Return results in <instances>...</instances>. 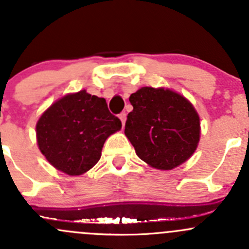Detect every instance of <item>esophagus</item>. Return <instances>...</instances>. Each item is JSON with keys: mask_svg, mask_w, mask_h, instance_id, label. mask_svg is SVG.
<instances>
[{"mask_svg": "<svg viewBox=\"0 0 249 249\" xmlns=\"http://www.w3.org/2000/svg\"><path fill=\"white\" fill-rule=\"evenodd\" d=\"M119 118H120V120H122L123 126H124L125 122H126V113H125V112H122V113L119 114Z\"/></svg>", "mask_w": 249, "mask_h": 249, "instance_id": "obj_1", "label": "esophagus"}]
</instances>
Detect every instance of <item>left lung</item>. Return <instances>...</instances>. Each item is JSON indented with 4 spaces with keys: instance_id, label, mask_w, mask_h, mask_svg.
<instances>
[{
    "instance_id": "8db88e82",
    "label": "left lung",
    "mask_w": 249,
    "mask_h": 249,
    "mask_svg": "<svg viewBox=\"0 0 249 249\" xmlns=\"http://www.w3.org/2000/svg\"><path fill=\"white\" fill-rule=\"evenodd\" d=\"M133 106L125 135L138 158L163 171L184 163L199 142V117L184 96L163 88L143 87L130 96Z\"/></svg>"
}]
</instances>
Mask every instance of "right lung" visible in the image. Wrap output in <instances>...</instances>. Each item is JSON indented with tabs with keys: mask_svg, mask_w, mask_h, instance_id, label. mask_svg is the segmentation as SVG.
I'll use <instances>...</instances> for the list:
<instances>
[{
	"mask_svg": "<svg viewBox=\"0 0 249 249\" xmlns=\"http://www.w3.org/2000/svg\"><path fill=\"white\" fill-rule=\"evenodd\" d=\"M120 129L122 122L108 111L104 98L81 90L44 112L36 123V141L54 168L80 175L95 166L105 141Z\"/></svg>",
	"mask_w": 249,
	"mask_h": 249,
	"instance_id": "1",
	"label": "right lung"
}]
</instances>
